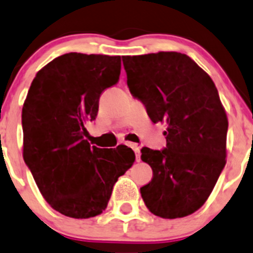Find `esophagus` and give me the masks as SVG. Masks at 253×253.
<instances>
[{"instance_id":"1","label":"esophagus","mask_w":253,"mask_h":253,"mask_svg":"<svg viewBox=\"0 0 253 253\" xmlns=\"http://www.w3.org/2000/svg\"><path fill=\"white\" fill-rule=\"evenodd\" d=\"M131 148L133 149L134 153H136V161H141V151H139V147L136 146V144H131Z\"/></svg>"}]
</instances>
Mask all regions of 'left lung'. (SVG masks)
Returning a JSON list of instances; mask_svg holds the SVG:
<instances>
[{
	"mask_svg": "<svg viewBox=\"0 0 253 253\" xmlns=\"http://www.w3.org/2000/svg\"><path fill=\"white\" fill-rule=\"evenodd\" d=\"M127 85L152 122L167 125V147L142 148L153 176L141 188L152 214L176 219L204 205L226 164L227 116L211 78L188 55L122 56Z\"/></svg>",
	"mask_w": 253,
	"mask_h": 253,
	"instance_id": "1",
	"label": "left lung"
}]
</instances>
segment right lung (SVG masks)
<instances>
[{
	"label": "right lung",
	"instance_id": "1",
	"mask_svg": "<svg viewBox=\"0 0 253 253\" xmlns=\"http://www.w3.org/2000/svg\"><path fill=\"white\" fill-rule=\"evenodd\" d=\"M121 56L68 53L37 73L22 109L23 159L54 210L74 219L100 215L136 156L127 146H90L102 91L117 84Z\"/></svg>",
	"mask_w": 253,
	"mask_h": 253
}]
</instances>
